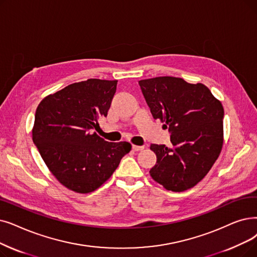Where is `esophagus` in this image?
I'll list each match as a JSON object with an SVG mask.
<instances>
[{"label":"esophagus","mask_w":257,"mask_h":257,"mask_svg":"<svg viewBox=\"0 0 257 257\" xmlns=\"http://www.w3.org/2000/svg\"><path fill=\"white\" fill-rule=\"evenodd\" d=\"M132 149L135 151H142V150H144V146H136V145H133Z\"/></svg>","instance_id":"34e87169"}]
</instances>
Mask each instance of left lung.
<instances>
[{
	"label": "left lung",
	"mask_w": 257,
	"mask_h": 257,
	"mask_svg": "<svg viewBox=\"0 0 257 257\" xmlns=\"http://www.w3.org/2000/svg\"><path fill=\"white\" fill-rule=\"evenodd\" d=\"M154 119L170 132L172 148L151 144L156 164L150 169L167 190L194 187L210 171L224 142V108L204 84L181 77L159 76L139 81Z\"/></svg>",
	"instance_id": "left-lung-1"
}]
</instances>
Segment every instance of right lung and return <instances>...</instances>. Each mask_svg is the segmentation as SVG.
<instances>
[{
  "instance_id": "right-lung-1",
  "label": "right lung",
  "mask_w": 257,
  "mask_h": 257,
  "mask_svg": "<svg viewBox=\"0 0 257 257\" xmlns=\"http://www.w3.org/2000/svg\"><path fill=\"white\" fill-rule=\"evenodd\" d=\"M117 81L89 79L49 94L39 104L32 140L54 177L77 193L101 187L131 150L127 142L110 143L93 129L107 116Z\"/></svg>"
}]
</instances>
